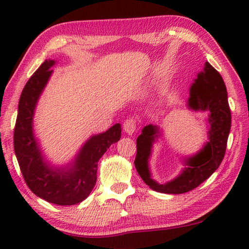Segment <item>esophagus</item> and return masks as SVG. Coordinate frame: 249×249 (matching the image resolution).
<instances>
[{
	"instance_id": "1",
	"label": "esophagus",
	"mask_w": 249,
	"mask_h": 249,
	"mask_svg": "<svg viewBox=\"0 0 249 249\" xmlns=\"http://www.w3.org/2000/svg\"><path fill=\"white\" fill-rule=\"evenodd\" d=\"M136 126H137V123L136 121H135L134 119H127L123 124V127H124V130L125 133H127L128 135H132L135 130H136Z\"/></svg>"
}]
</instances>
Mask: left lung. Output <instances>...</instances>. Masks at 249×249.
I'll use <instances>...</instances> for the list:
<instances>
[{"label": "left lung", "instance_id": "8db88e82", "mask_svg": "<svg viewBox=\"0 0 249 249\" xmlns=\"http://www.w3.org/2000/svg\"><path fill=\"white\" fill-rule=\"evenodd\" d=\"M188 107L193 111H209V142L196 155L184 159V169L168 182L160 184L151 178L149 158L154 142L160 136L159 127L149 124L137 137L135 167L138 175L150 189L160 193L181 195L200 185L215 171L224 158L227 138L231 130V109L225 83L221 74L205 62L190 87Z\"/></svg>", "mask_w": 249, "mask_h": 249}]
</instances>
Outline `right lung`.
Instances as JSON below:
<instances>
[{
    "label": "right lung",
    "mask_w": 249,
    "mask_h": 249,
    "mask_svg": "<svg viewBox=\"0 0 249 249\" xmlns=\"http://www.w3.org/2000/svg\"><path fill=\"white\" fill-rule=\"evenodd\" d=\"M54 60H45L35 71L19 98L14 129V150L28 188L37 196L57 205H73L90 196L96 182L98 162L109 146L121 138V124L92 136L66 167L50 166L44 158L33 129L37 102L53 73Z\"/></svg>",
    "instance_id": "obj_1"
}]
</instances>
